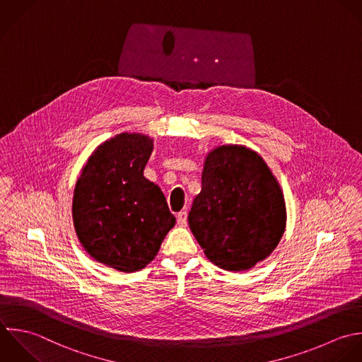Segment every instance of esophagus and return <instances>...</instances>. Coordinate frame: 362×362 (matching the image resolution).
<instances>
[{
	"label": "esophagus",
	"mask_w": 362,
	"mask_h": 362,
	"mask_svg": "<svg viewBox=\"0 0 362 362\" xmlns=\"http://www.w3.org/2000/svg\"><path fill=\"white\" fill-rule=\"evenodd\" d=\"M176 218H177V224H179V226H182V227H186V226H187V213H186V211L177 213Z\"/></svg>",
	"instance_id": "34e87169"
}]
</instances>
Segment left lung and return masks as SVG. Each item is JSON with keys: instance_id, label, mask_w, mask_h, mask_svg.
Returning <instances> with one entry per match:
<instances>
[{"instance_id": "8db88e82", "label": "left lung", "mask_w": 362, "mask_h": 362, "mask_svg": "<svg viewBox=\"0 0 362 362\" xmlns=\"http://www.w3.org/2000/svg\"><path fill=\"white\" fill-rule=\"evenodd\" d=\"M285 226L282 189L255 151L223 145L209 152L189 227L214 265L251 269L276 248Z\"/></svg>"}]
</instances>
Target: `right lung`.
Masks as SVG:
<instances>
[{
    "label": "right lung",
    "instance_id": "1",
    "mask_svg": "<svg viewBox=\"0 0 362 362\" xmlns=\"http://www.w3.org/2000/svg\"><path fill=\"white\" fill-rule=\"evenodd\" d=\"M153 141L122 132L103 142L76 182L71 214L88 255L119 272L145 268L176 218L155 183L144 176Z\"/></svg>",
    "mask_w": 362,
    "mask_h": 362
}]
</instances>
